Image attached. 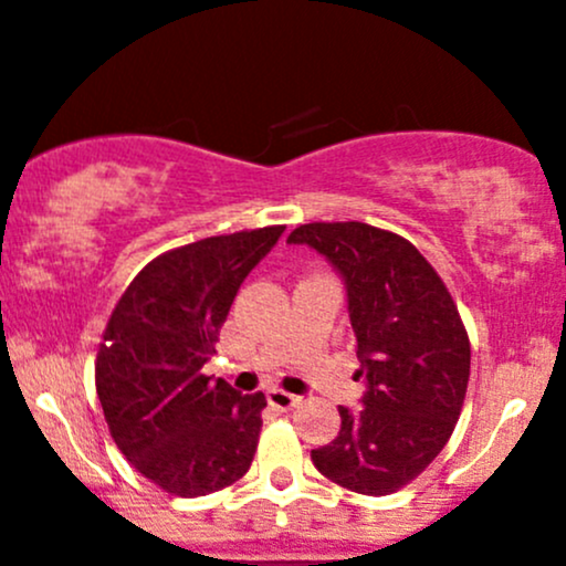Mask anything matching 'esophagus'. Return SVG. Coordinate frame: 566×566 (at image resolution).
Here are the masks:
<instances>
[{"label":"esophagus","mask_w":566,"mask_h":566,"mask_svg":"<svg viewBox=\"0 0 566 566\" xmlns=\"http://www.w3.org/2000/svg\"><path fill=\"white\" fill-rule=\"evenodd\" d=\"M268 402L277 410H291V408H296L298 402H302V397L291 395V391H283V389H270L268 391Z\"/></svg>","instance_id":"1"}]
</instances>
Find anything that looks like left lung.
I'll return each instance as SVG.
<instances>
[{"instance_id": "8db88e82", "label": "left lung", "mask_w": 566, "mask_h": 566, "mask_svg": "<svg viewBox=\"0 0 566 566\" xmlns=\"http://www.w3.org/2000/svg\"><path fill=\"white\" fill-rule=\"evenodd\" d=\"M289 243L342 275L365 381L363 408L338 405V437L312 463L352 493H395L440 455L461 416L471 347L453 296L413 243L365 222L302 224Z\"/></svg>"}]
</instances>
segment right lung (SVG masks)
I'll use <instances>...</instances> for the list:
<instances>
[{"instance_id":"right-lung-1","label":"right lung","mask_w":566,"mask_h":566,"mask_svg":"<svg viewBox=\"0 0 566 566\" xmlns=\"http://www.w3.org/2000/svg\"><path fill=\"white\" fill-rule=\"evenodd\" d=\"M283 230L166 251L139 270L113 310L95 365L99 405L126 461L166 493H217L254 461L268 400L211 381L203 365L245 275Z\"/></svg>"}]
</instances>
